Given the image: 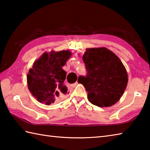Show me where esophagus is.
Returning <instances> with one entry per match:
<instances>
[{"label":"esophagus","instance_id":"34e87169","mask_svg":"<svg viewBox=\"0 0 150 150\" xmlns=\"http://www.w3.org/2000/svg\"><path fill=\"white\" fill-rule=\"evenodd\" d=\"M78 84V82L77 81H76V82L74 83V84H71V86H73V87H75V86H76Z\"/></svg>","mask_w":150,"mask_h":150}]
</instances>
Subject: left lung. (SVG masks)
Instances as JSON below:
<instances>
[{
    "label": "left lung",
    "mask_w": 150,
    "mask_h": 150,
    "mask_svg": "<svg viewBox=\"0 0 150 150\" xmlns=\"http://www.w3.org/2000/svg\"><path fill=\"white\" fill-rule=\"evenodd\" d=\"M83 59L87 75L78 82L88 92V99L98 107H110L123 94L128 83L126 68L118 56L105 47L86 48Z\"/></svg>",
    "instance_id": "left-lung-1"
}]
</instances>
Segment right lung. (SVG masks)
Instances as JSON below:
<instances>
[{
  "label": "right lung",
  "instance_id": "add662e5",
  "mask_svg": "<svg viewBox=\"0 0 150 150\" xmlns=\"http://www.w3.org/2000/svg\"><path fill=\"white\" fill-rule=\"evenodd\" d=\"M71 56L69 50H52L35 60L27 75L29 91L38 102L50 105L67 93L66 72L62 69ZM69 93V92H68Z\"/></svg>",
  "mask_w": 150,
  "mask_h": 150
}]
</instances>
